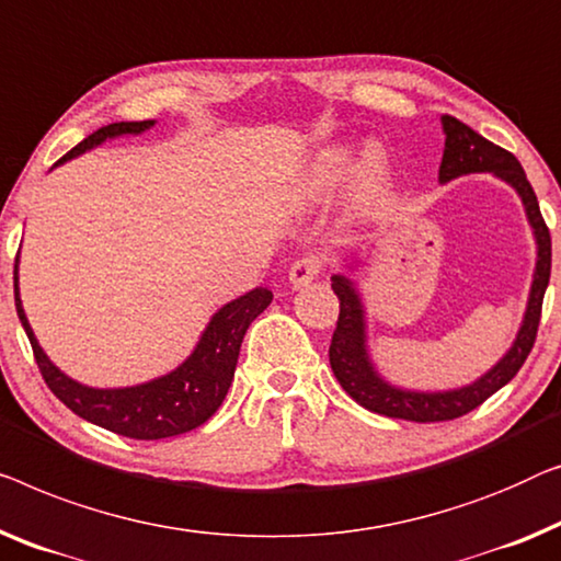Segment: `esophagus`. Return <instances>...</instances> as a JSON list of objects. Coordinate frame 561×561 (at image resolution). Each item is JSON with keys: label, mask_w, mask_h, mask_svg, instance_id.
Returning <instances> with one entry per match:
<instances>
[{"label": "esophagus", "mask_w": 561, "mask_h": 561, "mask_svg": "<svg viewBox=\"0 0 561 561\" xmlns=\"http://www.w3.org/2000/svg\"><path fill=\"white\" fill-rule=\"evenodd\" d=\"M319 273H321V261H319V257L306 255V257H300V261H296L294 265H290L288 280H290V286H294V288H304L311 280L319 278Z\"/></svg>", "instance_id": "1"}]
</instances>
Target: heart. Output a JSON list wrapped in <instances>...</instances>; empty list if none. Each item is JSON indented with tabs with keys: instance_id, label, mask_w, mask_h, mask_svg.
Listing matches in <instances>:
<instances>
[{
	"instance_id": "1",
	"label": "heart",
	"mask_w": 561,
	"mask_h": 561,
	"mask_svg": "<svg viewBox=\"0 0 561 561\" xmlns=\"http://www.w3.org/2000/svg\"><path fill=\"white\" fill-rule=\"evenodd\" d=\"M352 167V157L344 149H327L316 157L311 172H308L306 182L300 184V202L304 205H313L321 202L329 192H334L339 182L344 180V174ZM381 184H385V164L379 157H369L364 161L359 174H356L352 202L354 207H369L371 202L379 197Z\"/></svg>"
}]
</instances>
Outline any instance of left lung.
I'll return each instance as SVG.
<instances>
[{"instance_id":"1","label":"left lung","mask_w":561,"mask_h":561,"mask_svg":"<svg viewBox=\"0 0 561 561\" xmlns=\"http://www.w3.org/2000/svg\"><path fill=\"white\" fill-rule=\"evenodd\" d=\"M440 121L445 134V151L437 180H440V184H448L458 180V176L489 172L508 186H514L518 197H522L534 240H537V267H534L524 321L508 352L476 381L458 389H443V392H417V389L394 387L379 375L367 348V311H364L359 288H356L354 278H348L346 273L331 275V288L339 296V321L329 346V362L339 385L364 410L410 422H443L468 415L470 410H476L478 404H483L491 394H496L503 385H508L516 377V371L522 369V364L531 352L534 339H537L541 300L543 294H547L551 273L549 227L543 222L537 194H534L529 180H526L518 159L511 151L483 139L481 134H476L473 128L458 118L443 116ZM356 263L362 261H354L348 265V271H356Z\"/></svg>"}]
</instances>
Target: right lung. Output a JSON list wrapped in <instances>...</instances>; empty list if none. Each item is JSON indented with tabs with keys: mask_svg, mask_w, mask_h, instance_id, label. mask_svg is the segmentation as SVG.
Instances as JSON below:
<instances>
[{
	"mask_svg": "<svg viewBox=\"0 0 561 561\" xmlns=\"http://www.w3.org/2000/svg\"><path fill=\"white\" fill-rule=\"evenodd\" d=\"M157 121H121V124L103 126L99 131L70 149L58 164L80 157L93 146H101L108 139H118L126 134H144ZM55 164V167H58ZM20 255L14 257V306L27 334L32 352L45 385L58 400L93 425L111 430V433L134 437V440H161L174 437L207 422L220 408L227 389L232 385L234 367H238L240 344L250 323L271 306L273 294L267 288H253L250 294L225 304L213 319L180 367L151 381L134 387L99 389L80 385L72 377L60 371L43 352L39 341L32 331L27 316H24L20 298Z\"/></svg>",
	"mask_w": 561,
	"mask_h": 561,
	"instance_id": "add662e5",
	"label": "right lung"
}]
</instances>
